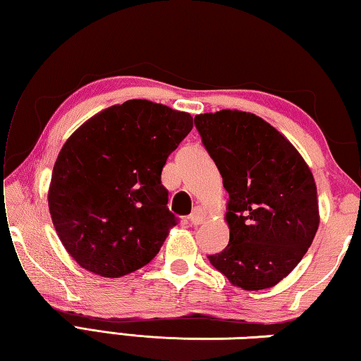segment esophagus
Wrapping results in <instances>:
<instances>
[{"label":"esophagus","instance_id":"1","mask_svg":"<svg viewBox=\"0 0 361 361\" xmlns=\"http://www.w3.org/2000/svg\"><path fill=\"white\" fill-rule=\"evenodd\" d=\"M205 218V212L202 209H194L191 215H189V221H191L192 226H197L204 221Z\"/></svg>","mask_w":361,"mask_h":361}]
</instances>
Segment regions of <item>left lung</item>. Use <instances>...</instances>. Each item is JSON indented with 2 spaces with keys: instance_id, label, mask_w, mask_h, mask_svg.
<instances>
[{
  "instance_id": "left-lung-1",
  "label": "left lung",
  "mask_w": 361,
  "mask_h": 361,
  "mask_svg": "<svg viewBox=\"0 0 361 361\" xmlns=\"http://www.w3.org/2000/svg\"><path fill=\"white\" fill-rule=\"evenodd\" d=\"M229 194V243L210 264L243 290L288 276L319 229L312 172L282 133L258 116L221 109L194 118Z\"/></svg>"
}]
</instances>
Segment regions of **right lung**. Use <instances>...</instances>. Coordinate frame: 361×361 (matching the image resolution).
<instances>
[{
  "mask_svg": "<svg viewBox=\"0 0 361 361\" xmlns=\"http://www.w3.org/2000/svg\"><path fill=\"white\" fill-rule=\"evenodd\" d=\"M191 129V114L127 100L66 140L54 166L49 210L79 266L121 277L159 253L178 221L167 207L162 167Z\"/></svg>",
  "mask_w": 361,
  "mask_h": 361,
  "instance_id": "add662e5",
  "label": "right lung"
}]
</instances>
